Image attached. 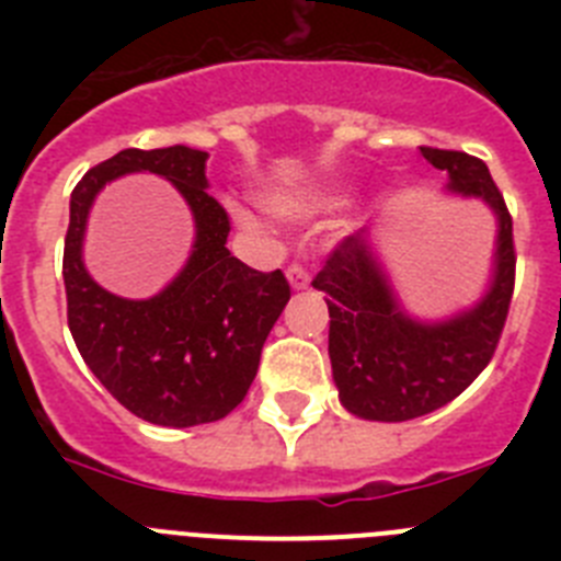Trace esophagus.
Segmentation results:
<instances>
[{"label":"esophagus","instance_id":"1","mask_svg":"<svg viewBox=\"0 0 561 561\" xmlns=\"http://www.w3.org/2000/svg\"><path fill=\"white\" fill-rule=\"evenodd\" d=\"M286 277H289L291 289H309V272L304 270L300 264H289V270H286Z\"/></svg>","mask_w":561,"mask_h":561}]
</instances>
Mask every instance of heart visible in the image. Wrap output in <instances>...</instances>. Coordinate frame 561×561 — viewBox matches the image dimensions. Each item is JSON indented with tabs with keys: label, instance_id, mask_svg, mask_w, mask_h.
<instances>
[{
	"label": "heart",
	"instance_id": "obj_1",
	"mask_svg": "<svg viewBox=\"0 0 561 561\" xmlns=\"http://www.w3.org/2000/svg\"><path fill=\"white\" fill-rule=\"evenodd\" d=\"M277 210L289 213V216H291V213H297V205H277Z\"/></svg>",
	"mask_w": 561,
	"mask_h": 561
}]
</instances>
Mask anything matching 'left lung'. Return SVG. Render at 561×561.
Returning a JSON list of instances; mask_svg holds the SVG:
<instances>
[{"label": "left lung", "mask_w": 561, "mask_h": 561, "mask_svg": "<svg viewBox=\"0 0 561 561\" xmlns=\"http://www.w3.org/2000/svg\"><path fill=\"white\" fill-rule=\"evenodd\" d=\"M449 173V193L483 199L497 216V252L480 304L440 323L401 309L376 257L370 232L342 238L311 280L329 304L331 374L342 408L368 421H410L444 408L492 362L514 295L512 213L483 160L463 151L421 148Z\"/></svg>", "instance_id": "1"}]
</instances>
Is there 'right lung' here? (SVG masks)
I'll return each instance as SVG.
<instances>
[{"instance_id": "1", "label": "right lung", "mask_w": 561, "mask_h": 561, "mask_svg": "<svg viewBox=\"0 0 561 561\" xmlns=\"http://www.w3.org/2000/svg\"><path fill=\"white\" fill-rule=\"evenodd\" d=\"M207 151L187 146L126 148L89 168L69 199L64 241L67 323L89 370L137 419L196 427L244 401L261 348L289 304L284 272H257L227 250L230 216L207 193ZM165 175L186 196L197 241L186 270L160 296L126 301L98 287L82 266L88 207L123 172Z\"/></svg>"}]
</instances>
